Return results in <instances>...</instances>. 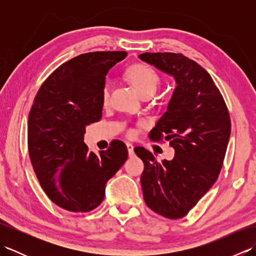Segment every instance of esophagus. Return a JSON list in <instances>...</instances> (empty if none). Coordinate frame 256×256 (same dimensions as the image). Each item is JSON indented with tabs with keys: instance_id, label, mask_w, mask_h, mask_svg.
Returning a JSON list of instances; mask_svg holds the SVG:
<instances>
[{
	"instance_id": "obj_1",
	"label": "esophagus",
	"mask_w": 256,
	"mask_h": 256,
	"mask_svg": "<svg viewBox=\"0 0 256 256\" xmlns=\"http://www.w3.org/2000/svg\"><path fill=\"white\" fill-rule=\"evenodd\" d=\"M126 148H128V152L130 156H133L134 154V148L131 143H126Z\"/></svg>"
}]
</instances>
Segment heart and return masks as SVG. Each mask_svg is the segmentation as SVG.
<instances>
[{"label": "heart", "mask_w": 256, "mask_h": 256, "mask_svg": "<svg viewBox=\"0 0 256 256\" xmlns=\"http://www.w3.org/2000/svg\"><path fill=\"white\" fill-rule=\"evenodd\" d=\"M124 77L143 98L153 96L160 84V74L156 72V69L145 62L131 64L124 72ZM101 100L103 106H106L110 101V86L108 84L102 88ZM128 133L131 134L132 132L130 131Z\"/></svg>", "instance_id": "b5f03b06"}]
</instances>
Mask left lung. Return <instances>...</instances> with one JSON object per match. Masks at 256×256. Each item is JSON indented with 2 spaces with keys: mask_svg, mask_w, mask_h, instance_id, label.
I'll return each mask as SVG.
<instances>
[{
  "mask_svg": "<svg viewBox=\"0 0 256 256\" xmlns=\"http://www.w3.org/2000/svg\"><path fill=\"white\" fill-rule=\"evenodd\" d=\"M172 76L176 89L167 111L150 133L175 150L172 160L157 162L144 148L134 152L144 162L140 176L145 204L168 219H180L216 182L224 165L231 120L211 76L182 54L145 52L138 56Z\"/></svg>",
  "mask_w": 256,
  "mask_h": 256,
  "instance_id": "obj_1",
  "label": "left lung"
}]
</instances>
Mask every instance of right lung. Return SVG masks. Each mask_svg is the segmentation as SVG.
Instances as JSON below:
<instances>
[{"instance_id":"1","label":"right lung","mask_w":256,"mask_h":256,"mask_svg":"<svg viewBox=\"0 0 256 256\" xmlns=\"http://www.w3.org/2000/svg\"><path fill=\"white\" fill-rule=\"evenodd\" d=\"M126 52H94L59 66L38 90L27 126L28 154L42 190L54 204L89 212L104 199L108 179L128 160L118 140L99 155L84 142L86 126L102 116L106 76Z\"/></svg>"}]
</instances>
